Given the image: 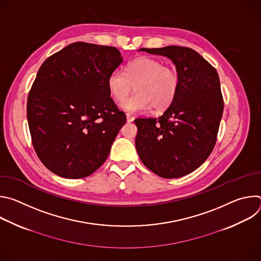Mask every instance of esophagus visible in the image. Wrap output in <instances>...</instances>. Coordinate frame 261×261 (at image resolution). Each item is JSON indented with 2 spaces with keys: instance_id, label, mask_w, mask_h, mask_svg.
<instances>
[{
  "instance_id": "34e87169",
  "label": "esophagus",
  "mask_w": 261,
  "mask_h": 261,
  "mask_svg": "<svg viewBox=\"0 0 261 261\" xmlns=\"http://www.w3.org/2000/svg\"><path fill=\"white\" fill-rule=\"evenodd\" d=\"M126 119H127V122H128V123H131V122L134 121V117H132L131 115H127V116H126Z\"/></svg>"
}]
</instances>
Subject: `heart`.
<instances>
[{
	"label": "heart",
	"mask_w": 261,
	"mask_h": 261,
	"mask_svg": "<svg viewBox=\"0 0 261 261\" xmlns=\"http://www.w3.org/2000/svg\"><path fill=\"white\" fill-rule=\"evenodd\" d=\"M137 94L126 99L133 85ZM178 76L174 69L152 58H139L122 69H115L107 79L109 93L121 103L122 109L131 114L146 113L152 106L155 110L167 108L178 90Z\"/></svg>",
	"instance_id": "obj_1"
}]
</instances>
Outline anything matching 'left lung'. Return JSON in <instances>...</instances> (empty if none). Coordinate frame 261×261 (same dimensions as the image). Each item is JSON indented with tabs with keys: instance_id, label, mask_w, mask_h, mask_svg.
Wrapping results in <instances>:
<instances>
[{
	"instance_id": "obj_1",
	"label": "left lung",
	"mask_w": 261,
	"mask_h": 261,
	"mask_svg": "<svg viewBox=\"0 0 261 261\" xmlns=\"http://www.w3.org/2000/svg\"><path fill=\"white\" fill-rule=\"evenodd\" d=\"M174 64L177 94L158 119H136L135 146L142 163L157 175L175 178L197 169L211 155L223 115L216 69L195 50L176 45L140 48Z\"/></svg>"
}]
</instances>
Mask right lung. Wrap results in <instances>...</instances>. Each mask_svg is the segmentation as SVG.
<instances>
[{"label": "right lung", "mask_w": 261, "mask_h": 261, "mask_svg": "<svg viewBox=\"0 0 261 261\" xmlns=\"http://www.w3.org/2000/svg\"><path fill=\"white\" fill-rule=\"evenodd\" d=\"M122 63L116 47L75 42L41 65L27 117L35 152L55 174L86 177L107 159L126 123L107 87L109 74Z\"/></svg>", "instance_id": "1"}]
</instances>
